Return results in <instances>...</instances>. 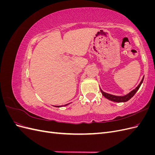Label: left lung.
Instances as JSON below:
<instances>
[{"label": "left lung", "mask_w": 155, "mask_h": 155, "mask_svg": "<svg viewBox=\"0 0 155 155\" xmlns=\"http://www.w3.org/2000/svg\"><path fill=\"white\" fill-rule=\"evenodd\" d=\"M143 78H144V77H143L141 82L140 83V84L138 85V87L137 88L134 89V90H133L131 92H130L129 94H126L124 96H118L112 95V94H108V93H106L104 91H102L101 89H100V91L101 92V94H103V96H104L105 97H106L107 99H108V100H109L112 101H114V102H118V103L126 102V101H129L131 97H133V96L136 94V92L138 91V90L139 89V88L140 87V86H141L142 83L143 81Z\"/></svg>", "instance_id": "left-lung-1"}]
</instances>
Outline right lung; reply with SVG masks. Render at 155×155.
I'll use <instances>...</instances> for the list:
<instances>
[{"instance_id": "obj_1", "label": "right lung", "mask_w": 155, "mask_h": 155, "mask_svg": "<svg viewBox=\"0 0 155 155\" xmlns=\"http://www.w3.org/2000/svg\"><path fill=\"white\" fill-rule=\"evenodd\" d=\"M67 105H68V104H66V105H64V106H67ZM63 107V106H58V107Z\"/></svg>"}]
</instances>
